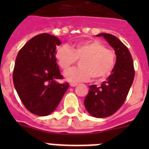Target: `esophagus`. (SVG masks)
Segmentation results:
<instances>
[{"mask_svg":"<svg viewBox=\"0 0 149 149\" xmlns=\"http://www.w3.org/2000/svg\"><path fill=\"white\" fill-rule=\"evenodd\" d=\"M77 85V84H75V83H71L70 84V86H72V87H74V86H76Z\"/></svg>","mask_w":149,"mask_h":149,"instance_id":"esophagus-1","label":"esophagus"}]
</instances>
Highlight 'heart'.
I'll list each match as a JSON object with an SVG mask.
<instances>
[{
  "mask_svg": "<svg viewBox=\"0 0 149 149\" xmlns=\"http://www.w3.org/2000/svg\"><path fill=\"white\" fill-rule=\"evenodd\" d=\"M55 56L63 71L69 69L77 60H81V68H72L64 74L65 80L72 83L87 81L91 77L94 80L105 78L113 70L116 60L113 51L98 40L80 42L72 49L66 45L61 46Z\"/></svg>",
  "mask_w": 149,
  "mask_h": 149,
  "instance_id": "1",
  "label": "heart"
}]
</instances>
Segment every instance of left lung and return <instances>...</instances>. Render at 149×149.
I'll return each instance as SVG.
<instances>
[{
	"mask_svg": "<svg viewBox=\"0 0 149 149\" xmlns=\"http://www.w3.org/2000/svg\"><path fill=\"white\" fill-rule=\"evenodd\" d=\"M115 51L116 61L111 74L101 86H89L84 106L90 115L104 118L115 113L122 106L133 84L134 68L133 59L127 48L115 36L99 33Z\"/></svg>",
	"mask_w": 149,
	"mask_h": 149,
	"instance_id": "obj_1",
	"label": "left lung"
}]
</instances>
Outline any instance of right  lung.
Returning a JSON list of instances; mask_svg holds the SVG:
<instances>
[{
  "label": "right lung",
  "mask_w": 149,
  "mask_h": 149,
  "mask_svg": "<svg viewBox=\"0 0 149 149\" xmlns=\"http://www.w3.org/2000/svg\"><path fill=\"white\" fill-rule=\"evenodd\" d=\"M61 41L53 35L36 36L19 51L13 71V84L26 108L45 116L54 111L68 88L56 63V46Z\"/></svg>",
  "instance_id": "right-lung-1"
}]
</instances>
